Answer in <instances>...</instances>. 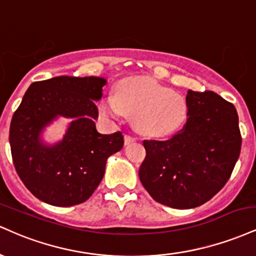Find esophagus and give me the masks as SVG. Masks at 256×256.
<instances>
[{"label":"esophagus","instance_id":"obj_1","mask_svg":"<svg viewBox=\"0 0 256 256\" xmlns=\"http://www.w3.org/2000/svg\"><path fill=\"white\" fill-rule=\"evenodd\" d=\"M124 140H125V144H130V143L136 140V138H134V136H131V134H125Z\"/></svg>","mask_w":256,"mask_h":256}]
</instances>
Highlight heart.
Returning <instances> with one entry per match:
<instances>
[{
    "label": "heart",
    "mask_w": 256,
    "mask_h": 256,
    "mask_svg": "<svg viewBox=\"0 0 256 256\" xmlns=\"http://www.w3.org/2000/svg\"><path fill=\"white\" fill-rule=\"evenodd\" d=\"M100 113L112 119L125 114L134 116L140 132L150 136H166L178 130L188 116L184 96L149 77L122 80L116 96H107L100 104Z\"/></svg>",
    "instance_id": "obj_1"
}]
</instances>
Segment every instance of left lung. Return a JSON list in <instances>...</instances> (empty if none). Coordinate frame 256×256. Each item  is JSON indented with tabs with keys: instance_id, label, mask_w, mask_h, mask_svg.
I'll return each instance as SVG.
<instances>
[{
	"instance_id": "1",
	"label": "left lung",
	"mask_w": 256,
	"mask_h": 256,
	"mask_svg": "<svg viewBox=\"0 0 256 256\" xmlns=\"http://www.w3.org/2000/svg\"><path fill=\"white\" fill-rule=\"evenodd\" d=\"M188 118L166 140H144L140 179L155 201L188 210L210 201L231 177L242 136L234 106L213 91H188Z\"/></svg>"
}]
</instances>
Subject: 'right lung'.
<instances>
[{"label": "right lung", "instance_id": "1", "mask_svg": "<svg viewBox=\"0 0 256 256\" xmlns=\"http://www.w3.org/2000/svg\"><path fill=\"white\" fill-rule=\"evenodd\" d=\"M104 78L55 77L34 82L14 112L10 144L18 176L32 195L46 204L70 207L92 195L104 174L110 155L124 146L120 131L101 134L96 130ZM58 115L74 118L56 146L40 143L42 128Z\"/></svg>", "mask_w": 256, "mask_h": 256}]
</instances>
